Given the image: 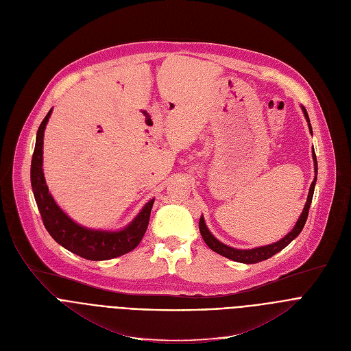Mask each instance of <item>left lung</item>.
<instances>
[{"instance_id":"1","label":"left lung","mask_w":351,"mask_h":351,"mask_svg":"<svg viewBox=\"0 0 351 351\" xmlns=\"http://www.w3.org/2000/svg\"><path fill=\"white\" fill-rule=\"evenodd\" d=\"M302 111L303 114H305V119L308 121V125H309V131L312 134V125H311V120H309V115H308V111L306 108L302 106ZM312 156H313V162H315V173L317 175V160H316V154L315 151H312ZM316 175H315V179L311 184V189H309V195H308V199H306V204L305 207H303V212L300 213L295 227L288 232V234L282 239L279 240L274 244H269V245H263V247H256V248H251V250H239V248H232L230 245H226L223 244L221 241H219L212 232L208 231L206 223H204V219L203 216L200 217L199 220V230H200V234L204 240V243L208 245L210 250H213L215 252L226 256V258L228 260H232V261H237V263H243V264H256V263H261L264 260H268L271 258L272 255H275L276 252H279L281 250H284L293 239H296L299 236V232L302 231L303 226H305L306 223V219H308V215H309V207H311V203H312V197H313V192H315V184H316Z\"/></svg>"}]
</instances>
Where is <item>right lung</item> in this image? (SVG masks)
<instances>
[{
	"mask_svg": "<svg viewBox=\"0 0 351 351\" xmlns=\"http://www.w3.org/2000/svg\"><path fill=\"white\" fill-rule=\"evenodd\" d=\"M51 114L52 108L38 128L31 163V184L45 228L58 244L86 260L104 261L132 251L143 240L148 228L151 208L155 199L149 200L138 216L127 227L119 231L87 228L70 219L49 193L42 169L43 132Z\"/></svg>",
	"mask_w": 351,
	"mask_h": 351,
	"instance_id": "right-lung-1",
	"label": "right lung"
}]
</instances>
